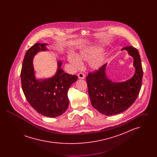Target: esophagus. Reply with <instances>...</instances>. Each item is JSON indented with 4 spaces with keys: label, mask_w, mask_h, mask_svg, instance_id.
I'll use <instances>...</instances> for the list:
<instances>
[{
    "label": "esophagus",
    "mask_w": 157,
    "mask_h": 157,
    "mask_svg": "<svg viewBox=\"0 0 157 157\" xmlns=\"http://www.w3.org/2000/svg\"><path fill=\"white\" fill-rule=\"evenodd\" d=\"M78 77L79 79H83L85 78V75H84L83 74H82V73L78 74Z\"/></svg>",
    "instance_id": "1"
}]
</instances>
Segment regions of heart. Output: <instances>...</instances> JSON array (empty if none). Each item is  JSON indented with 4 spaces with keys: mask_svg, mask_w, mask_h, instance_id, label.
<instances>
[{
    "mask_svg": "<svg viewBox=\"0 0 157 157\" xmlns=\"http://www.w3.org/2000/svg\"><path fill=\"white\" fill-rule=\"evenodd\" d=\"M102 47L94 45L86 47L81 49L76 56L69 55L67 60L74 67L81 65L82 61H89L88 65L91 70L97 71L102 67L105 63L106 54L102 51Z\"/></svg>",
    "mask_w": 157,
    "mask_h": 157,
    "instance_id": "b5f03b06",
    "label": "heart"
}]
</instances>
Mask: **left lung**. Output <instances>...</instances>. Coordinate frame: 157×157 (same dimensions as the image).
I'll list each match as a JSON object with an SVG mask.
<instances>
[{"mask_svg":"<svg viewBox=\"0 0 157 157\" xmlns=\"http://www.w3.org/2000/svg\"><path fill=\"white\" fill-rule=\"evenodd\" d=\"M122 50L127 51L134 59V74L130 79L123 82L112 81L106 74L107 63L86 76L92 105L98 112L107 116L126 111L134 102L141 87L143 71L140 53L131 46Z\"/></svg>","mask_w":157,"mask_h":157,"instance_id":"left-lung-1","label":"left lung"}]
</instances>
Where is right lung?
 <instances>
[{
  "label": "right lung",
  "instance_id": "1",
  "mask_svg": "<svg viewBox=\"0 0 157 157\" xmlns=\"http://www.w3.org/2000/svg\"><path fill=\"white\" fill-rule=\"evenodd\" d=\"M48 44L37 43L29 48L24 57L21 73L24 95L32 108L48 117H57L67 111L69 105L67 90L78 80L76 75L65 73L62 61L58 60V68L51 78H36L33 60L37 53L49 51Z\"/></svg>",
  "mask_w": 157,
  "mask_h": 157
}]
</instances>
